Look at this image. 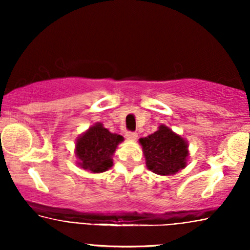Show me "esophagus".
I'll use <instances>...</instances> for the list:
<instances>
[{"label":"esophagus","mask_w":250,"mask_h":250,"mask_svg":"<svg viewBox=\"0 0 250 250\" xmlns=\"http://www.w3.org/2000/svg\"><path fill=\"white\" fill-rule=\"evenodd\" d=\"M125 137L129 140V141H135L137 139V133H134V131H128L125 134Z\"/></svg>","instance_id":"34e87169"}]
</instances>
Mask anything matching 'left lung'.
<instances>
[{
  "mask_svg": "<svg viewBox=\"0 0 250 250\" xmlns=\"http://www.w3.org/2000/svg\"><path fill=\"white\" fill-rule=\"evenodd\" d=\"M139 143L147 168L155 174L170 176L187 167L188 142L166 125H160L155 133L147 137H141Z\"/></svg>",
  "mask_w": 250,
  "mask_h": 250,
  "instance_id": "left-lung-1",
  "label": "left lung"
}]
</instances>
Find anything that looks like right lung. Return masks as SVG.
Segmentation results:
<instances>
[{
    "instance_id": "1",
    "label": "right lung",
    "mask_w": 250,
    "mask_h": 250,
    "mask_svg": "<svg viewBox=\"0 0 250 250\" xmlns=\"http://www.w3.org/2000/svg\"><path fill=\"white\" fill-rule=\"evenodd\" d=\"M123 136L110 133L101 122L94 123L76 139V165L89 173L99 174L113 167V156Z\"/></svg>"
}]
</instances>
